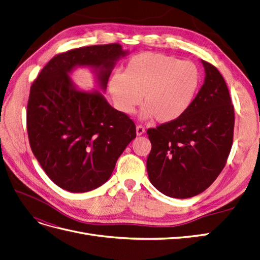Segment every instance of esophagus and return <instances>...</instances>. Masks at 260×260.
Returning <instances> with one entry per match:
<instances>
[{
  "instance_id": "obj_1",
  "label": "esophagus",
  "mask_w": 260,
  "mask_h": 260,
  "mask_svg": "<svg viewBox=\"0 0 260 260\" xmlns=\"http://www.w3.org/2000/svg\"><path fill=\"white\" fill-rule=\"evenodd\" d=\"M144 131H145V128L143 127V125H141V124L137 125V135L138 136H142Z\"/></svg>"
}]
</instances>
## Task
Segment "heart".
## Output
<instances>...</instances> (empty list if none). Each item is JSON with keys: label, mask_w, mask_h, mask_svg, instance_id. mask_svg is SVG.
<instances>
[{"label": "heart", "mask_w": 260, "mask_h": 260, "mask_svg": "<svg viewBox=\"0 0 260 260\" xmlns=\"http://www.w3.org/2000/svg\"><path fill=\"white\" fill-rule=\"evenodd\" d=\"M199 68L191 61L161 53L147 52L132 57L123 75H115L109 81V92L117 109L132 114L141 104V116H155L159 122H170L190 107L200 86Z\"/></svg>", "instance_id": "heart-1"}]
</instances>
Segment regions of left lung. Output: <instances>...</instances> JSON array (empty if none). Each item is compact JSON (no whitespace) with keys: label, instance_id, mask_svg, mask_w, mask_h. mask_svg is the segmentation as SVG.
<instances>
[{"label":"left lung","instance_id":"obj_1","mask_svg":"<svg viewBox=\"0 0 260 260\" xmlns=\"http://www.w3.org/2000/svg\"><path fill=\"white\" fill-rule=\"evenodd\" d=\"M205 82L178 119L147 129L146 168L162 194L187 199L205 191L224 168L233 143L234 107L219 70L202 60Z\"/></svg>","mask_w":260,"mask_h":260}]
</instances>
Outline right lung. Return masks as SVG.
Returning <instances> with one entry per match:
<instances>
[{
  "mask_svg": "<svg viewBox=\"0 0 260 260\" xmlns=\"http://www.w3.org/2000/svg\"><path fill=\"white\" fill-rule=\"evenodd\" d=\"M125 55L118 43L83 46L59 53L31 84L27 131L31 151L59 187L83 193L104 184L116 161L137 137L136 123L113 108L99 92L74 88L76 66L98 70L105 90L115 62Z\"/></svg>",
  "mask_w": 260,
  "mask_h": 260,
  "instance_id": "obj_1",
  "label": "right lung"
}]
</instances>
